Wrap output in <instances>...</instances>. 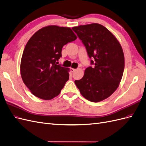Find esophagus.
<instances>
[{
    "label": "esophagus",
    "mask_w": 146,
    "mask_h": 146,
    "mask_svg": "<svg viewBox=\"0 0 146 146\" xmlns=\"http://www.w3.org/2000/svg\"><path fill=\"white\" fill-rule=\"evenodd\" d=\"M76 70V69H74V68H71L70 69V71H71L72 72H75Z\"/></svg>",
    "instance_id": "esophagus-1"
}]
</instances>
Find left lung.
<instances>
[{"label": "left lung", "instance_id": "1", "mask_svg": "<svg viewBox=\"0 0 146 146\" xmlns=\"http://www.w3.org/2000/svg\"><path fill=\"white\" fill-rule=\"evenodd\" d=\"M85 46L91 64L80 80H75L82 95L97 102L115 91L123 76L125 59L119 41L110 31L97 23L72 28Z\"/></svg>", "mask_w": 146, "mask_h": 146}]
</instances>
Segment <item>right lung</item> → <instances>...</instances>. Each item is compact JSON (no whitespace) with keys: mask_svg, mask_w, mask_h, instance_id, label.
I'll use <instances>...</instances> for the list:
<instances>
[{"mask_svg":"<svg viewBox=\"0 0 146 146\" xmlns=\"http://www.w3.org/2000/svg\"><path fill=\"white\" fill-rule=\"evenodd\" d=\"M77 36L69 27L48 26L27 42L21 61V76L34 95L45 100L57 96L69 80L68 68L58 65L64 45Z\"/></svg>","mask_w":146,"mask_h":146,"instance_id":"1","label":"right lung"}]
</instances>
